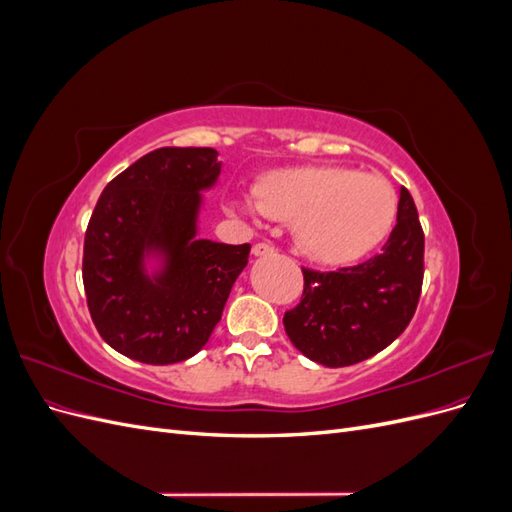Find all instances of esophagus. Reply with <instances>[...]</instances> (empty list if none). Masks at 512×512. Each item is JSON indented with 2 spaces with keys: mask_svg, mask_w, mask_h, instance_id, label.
Returning <instances> with one entry per match:
<instances>
[{
  "mask_svg": "<svg viewBox=\"0 0 512 512\" xmlns=\"http://www.w3.org/2000/svg\"><path fill=\"white\" fill-rule=\"evenodd\" d=\"M252 252H254V256H267V254L275 252V247L271 243H256L252 247Z\"/></svg>",
  "mask_w": 512,
  "mask_h": 512,
  "instance_id": "34e87169",
  "label": "esophagus"
}]
</instances>
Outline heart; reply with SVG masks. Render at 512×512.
<instances>
[{
	"label": "heart",
	"mask_w": 512,
	"mask_h": 512,
	"mask_svg": "<svg viewBox=\"0 0 512 512\" xmlns=\"http://www.w3.org/2000/svg\"><path fill=\"white\" fill-rule=\"evenodd\" d=\"M232 211L262 213L292 224L299 250L322 265H346L367 254L391 230L397 200L382 177L344 166H292L265 173L252 198H235Z\"/></svg>",
	"instance_id": "obj_1"
}]
</instances>
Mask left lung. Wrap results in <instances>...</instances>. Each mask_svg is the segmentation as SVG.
<instances>
[{
	"instance_id": "1",
	"label": "left lung",
	"mask_w": 512,
	"mask_h": 512,
	"mask_svg": "<svg viewBox=\"0 0 512 512\" xmlns=\"http://www.w3.org/2000/svg\"><path fill=\"white\" fill-rule=\"evenodd\" d=\"M303 271V294L284 314L294 348L327 367L378 354L406 331L425 273V235L410 192L401 188L397 224L382 252L337 271Z\"/></svg>"
}]
</instances>
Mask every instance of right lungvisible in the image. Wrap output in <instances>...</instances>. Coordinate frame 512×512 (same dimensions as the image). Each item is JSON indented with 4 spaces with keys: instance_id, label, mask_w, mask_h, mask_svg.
<instances>
[{
    "instance_id": "obj_1",
    "label": "right lung",
    "mask_w": 512,
    "mask_h": 512,
    "mask_svg": "<svg viewBox=\"0 0 512 512\" xmlns=\"http://www.w3.org/2000/svg\"><path fill=\"white\" fill-rule=\"evenodd\" d=\"M211 147H162L136 160L100 194L85 230L83 284L104 342L128 359L170 365L203 348L220 322L250 243L196 239L200 190L220 175ZM162 251L150 280L145 251Z\"/></svg>"
}]
</instances>
